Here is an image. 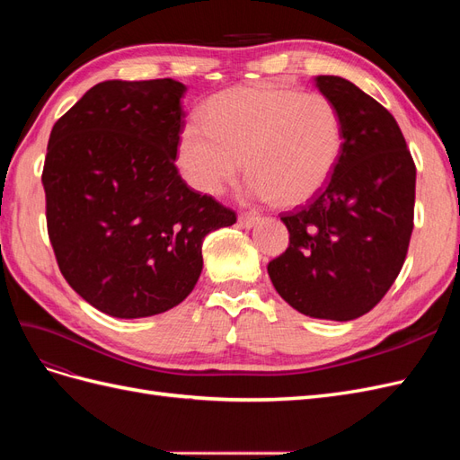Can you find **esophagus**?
<instances>
[{
    "mask_svg": "<svg viewBox=\"0 0 460 460\" xmlns=\"http://www.w3.org/2000/svg\"><path fill=\"white\" fill-rule=\"evenodd\" d=\"M238 222H240L242 228H252L259 222V215L257 213H242L238 217Z\"/></svg>",
    "mask_w": 460,
    "mask_h": 460,
    "instance_id": "esophagus-1",
    "label": "esophagus"
}]
</instances>
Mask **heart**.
<instances>
[{"mask_svg":"<svg viewBox=\"0 0 460 460\" xmlns=\"http://www.w3.org/2000/svg\"><path fill=\"white\" fill-rule=\"evenodd\" d=\"M201 119L180 132L176 164L205 196L234 184L245 159L257 198L297 207L326 188L343 151L341 113L323 93L238 86L208 97Z\"/></svg>","mask_w":460,"mask_h":460,"instance_id":"obj_1","label":"heart"}]
</instances>
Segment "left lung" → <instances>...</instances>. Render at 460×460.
<instances>
[{
    "label": "left lung",
    "instance_id": "8db88e82",
    "mask_svg": "<svg viewBox=\"0 0 460 460\" xmlns=\"http://www.w3.org/2000/svg\"><path fill=\"white\" fill-rule=\"evenodd\" d=\"M343 120V151L328 186L280 218L286 252L269 262L296 311L353 320L382 301L405 262L414 226L416 166L397 120L340 76H316Z\"/></svg>",
    "mask_w": 460,
    "mask_h": 460
}]
</instances>
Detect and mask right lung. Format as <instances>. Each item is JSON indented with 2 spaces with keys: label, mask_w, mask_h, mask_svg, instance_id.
Listing matches in <instances>:
<instances>
[{
  "label": "right lung",
  "mask_w": 460,
  "mask_h": 460,
  "mask_svg": "<svg viewBox=\"0 0 460 460\" xmlns=\"http://www.w3.org/2000/svg\"><path fill=\"white\" fill-rule=\"evenodd\" d=\"M184 92L172 78L100 82L51 128L41 172L49 242L68 286L109 316L182 303L205 235L235 222L178 174Z\"/></svg>",
  "instance_id": "obj_1"
}]
</instances>
